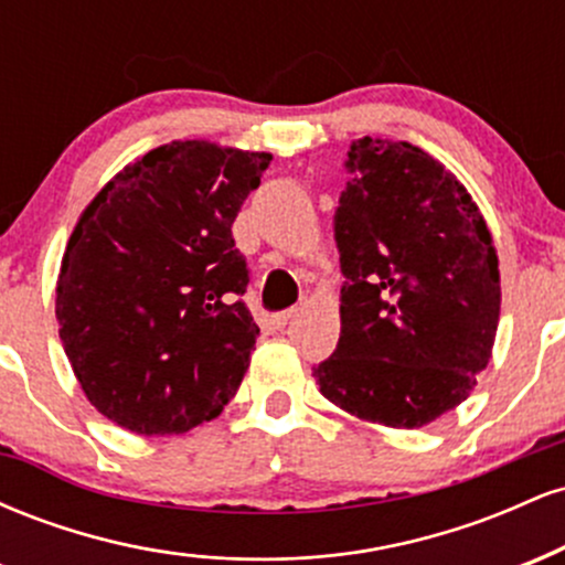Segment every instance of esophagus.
<instances>
[{
  "mask_svg": "<svg viewBox=\"0 0 565 565\" xmlns=\"http://www.w3.org/2000/svg\"><path fill=\"white\" fill-rule=\"evenodd\" d=\"M300 305H305V302H300ZM297 313H300V308H289V310H284V313L274 316V327H276V329H284L291 319H295Z\"/></svg>",
  "mask_w": 565,
  "mask_h": 565,
  "instance_id": "esophagus-1",
  "label": "esophagus"
}]
</instances>
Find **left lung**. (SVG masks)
I'll list each match as a JSON object with an SVG mask.
<instances>
[{
  "mask_svg": "<svg viewBox=\"0 0 565 565\" xmlns=\"http://www.w3.org/2000/svg\"><path fill=\"white\" fill-rule=\"evenodd\" d=\"M345 170L340 342L313 374L350 417L414 430L462 404L489 366L494 236L457 174L412 142L353 140Z\"/></svg>",
  "mask_w": 565,
  "mask_h": 565,
  "instance_id": "1",
  "label": "left lung"
}]
</instances>
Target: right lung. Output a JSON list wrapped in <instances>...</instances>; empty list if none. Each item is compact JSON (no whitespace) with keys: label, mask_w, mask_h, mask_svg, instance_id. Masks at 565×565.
Masks as SVG:
<instances>
[{"label":"right lung","mask_w":565,"mask_h":565,"mask_svg":"<svg viewBox=\"0 0 565 565\" xmlns=\"http://www.w3.org/2000/svg\"><path fill=\"white\" fill-rule=\"evenodd\" d=\"M268 151L172 140L129 161L84 206L61 260L55 319L97 412L135 436L220 417L260 334L231 225Z\"/></svg>","instance_id":"1"}]
</instances>
